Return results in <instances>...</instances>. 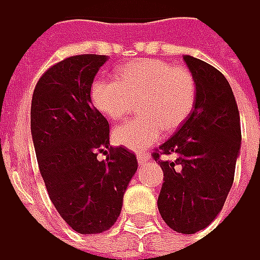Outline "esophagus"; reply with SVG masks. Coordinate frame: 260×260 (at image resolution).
I'll list each match as a JSON object with an SVG mask.
<instances>
[{
  "label": "esophagus",
  "instance_id": "34e87169",
  "mask_svg": "<svg viewBox=\"0 0 260 260\" xmlns=\"http://www.w3.org/2000/svg\"><path fill=\"white\" fill-rule=\"evenodd\" d=\"M147 158H149V156L144 151H139L137 153V161H139V165H143L144 161H147Z\"/></svg>",
  "mask_w": 260,
  "mask_h": 260
}]
</instances>
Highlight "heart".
<instances>
[{"label":"heart","mask_w":260,"mask_h":260,"mask_svg":"<svg viewBox=\"0 0 260 260\" xmlns=\"http://www.w3.org/2000/svg\"><path fill=\"white\" fill-rule=\"evenodd\" d=\"M91 102L110 120H120L140 102L144 117L114 128V142L140 150L160 140L163 130L182 124L196 102L190 71L163 60H137L118 69L117 78H100L91 87Z\"/></svg>","instance_id":"obj_1"}]
</instances>
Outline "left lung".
<instances>
[{"instance_id": "8db88e82", "label": "left lung", "mask_w": 260, "mask_h": 260, "mask_svg": "<svg viewBox=\"0 0 260 260\" xmlns=\"http://www.w3.org/2000/svg\"><path fill=\"white\" fill-rule=\"evenodd\" d=\"M196 81V102L183 126L151 154L163 170L158 212L167 226L191 235L215 220L235 177L242 133L231 84L213 66L183 57ZM175 155V160H161Z\"/></svg>"}]
</instances>
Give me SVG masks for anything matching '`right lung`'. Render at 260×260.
<instances>
[{"instance_id": "1", "label": "right lung", "mask_w": 260, "mask_h": 260, "mask_svg": "<svg viewBox=\"0 0 260 260\" xmlns=\"http://www.w3.org/2000/svg\"><path fill=\"white\" fill-rule=\"evenodd\" d=\"M106 55H73L38 80L31 102V134L54 207L81 235L109 231L121 212L137 158L110 146L107 118L91 103V84ZM100 152L107 154L99 160Z\"/></svg>"}]
</instances>
